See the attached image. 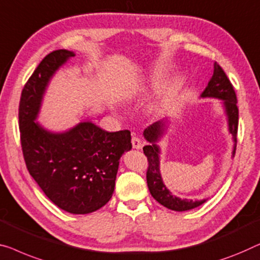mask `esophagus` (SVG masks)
Segmentation results:
<instances>
[{"label": "esophagus", "instance_id": "1", "mask_svg": "<svg viewBox=\"0 0 260 260\" xmlns=\"http://www.w3.org/2000/svg\"><path fill=\"white\" fill-rule=\"evenodd\" d=\"M131 144H133L134 149H141L143 143L141 141V138L136 136V135H133V138H131Z\"/></svg>", "mask_w": 260, "mask_h": 260}]
</instances>
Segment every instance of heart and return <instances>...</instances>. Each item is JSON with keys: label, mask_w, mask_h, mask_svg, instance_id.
Instances as JSON below:
<instances>
[{"label": "heart", "mask_w": 260, "mask_h": 260, "mask_svg": "<svg viewBox=\"0 0 260 260\" xmlns=\"http://www.w3.org/2000/svg\"><path fill=\"white\" fill-rule=\"evenodd\" d=\"M141 90H142V86H137V88H135V89L131 90V91L127 92V97L135 96V95H136V93H138L139 91H141Z\"/></svg>", "instance_id": "obj_1"}]
</instances>
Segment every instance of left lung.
Instances as JSON below:
<instances>
[{
  "label": "left lung",
  "mask_w": 260,
  "mask_h": 260,
  "mask_svg": "<svg viewBox=\"0 0 260 260\" xmlns=\"http://www.w3.org/2000/svg\"><path fill=\"white\" fill-rule=\"evenodd\" d=\"M202 97H212V99L223 100L225 112L228 115L229 131L232 135L235 141V149L233 155L236 152L237 145V134H238V107H237V96L233 89V85L229 80L226 74L221 69V67L214 62L213 75L210 80L208 86L202 93ZM165 122H156L144 130V137L150 143V145H145L143 148L144 155L148 157L149 167L146 170V183L150 190V193L156 201L165 208L174 210V211H187L202 205L205 202L192 201V199H180L176 196L171 194L170 191L164 185L159 172V146L156 143L163 135L165 129Z\"/></svg>",
  "instance_id": "8db88e82"
}]
</instances>
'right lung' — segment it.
Wrapping results in <instances>:
<instances>
[{
    "label": "right lung",
    "instance_id": "right-lung-1",
    "mask_svg": "<svg viewBox=\"0 0 260 260\" xmlns=\"http://www.w3.org/2000/svg\"><path fill=\"white\" fill-rule=\"evenodd\" d=\"M59 49L48 54L21 93V145L29 174L59 209L74 214L96 211L110 201L119 158L129 151V130L108 133L91 122L54 134L35 122L46 88L59 67L74 57Z\"/></svg>",
    "mask_w": 260,
    "mask_h": 260
}]
</instances>
